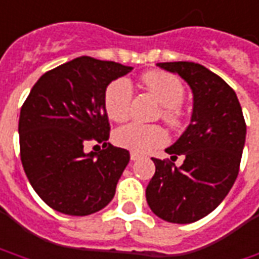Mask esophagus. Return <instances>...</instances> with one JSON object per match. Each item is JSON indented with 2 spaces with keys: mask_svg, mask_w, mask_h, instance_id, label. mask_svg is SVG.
<instances>
[{
  "mask_svg": "<svg viewBox=\"0 0 259 259\" xmlns=\"http://www.w3.org/2000/svg\"><path fill=\"white\" fill-rule=\"evenodd\" d=\"M142 157H143V155L136 153V152H132V153H130V159H132V160H139V159H142Z\"/></svg>",
  "mask_w": 259,
  "mask_h": 259,
  "instance_id": "34e87169",
  "label": "esophagus"
}]
</instances>
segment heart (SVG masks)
<instances>
[{"label": "heart", "instance_id": "obj_1", "mask_svg": "<svg viewBox=\"0 0 259 259\" xmlns=\"http://www.w3.org/2000/svg\"><path fill=\"white\" fill-rule=\"evenodd\" d=\"M143 84L162 104V119L172 127H181L185 121V112L181 104L185 100V85L174 74L163 71H149L142 77ZM133 99V87L127 78L120 77L113 80L104 92V109L107 116L116 121L129 117ZM166 130L159 124L129 123L114 132V142L120 147L138 153H145L153 147L165 145Z\"/></svg>", "mask_w": 259, "mask_h": 259}]
</instances>
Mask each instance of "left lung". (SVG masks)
Here are the masks:
<instances>
[{
    "label": "left lung",
    "mask_w": 259,
    "mask_h": 259,
    "mask_svg": "<svg viewBox=\"0 0 259 259\" xmlns=\"http://www.w3.org/2000/svg\"><path fill=\"white\" fill-rule=\"evenodd\" d=\"M157 67L176 73L193 93L191 124L166 149L175 160L153 159L156 172L146 188L152 212L172 224H191L206 217L225 199L235 182L246 124L235 92L198 63H157Z\"/></svg>",
    "instance_id": "8db88e82"
}]
</instances>
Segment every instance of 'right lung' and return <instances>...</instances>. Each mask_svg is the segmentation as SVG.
Here are the masks:
<instances>
[{
	"mask_svg": "<svg viewBox=\"0 0 259 259\" xmlns=\"http://www.w3.org/2000/svg\"><path fill=\"white\" fill-rule=\"evenodd\" d=\"M132 67L77 57L47 71L34 84L20 113L24 172L42 201L57 212L84 217L112 201L130 160L129 150L107 143L104 92ZM90 140L103 143L85 154Z\"/></svg>",
	"mask_w": 259,
	"mask_h": 259,
	"instance_id": "obj_1",
	"label": "right lung"
}]
</instances>
